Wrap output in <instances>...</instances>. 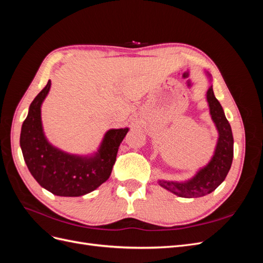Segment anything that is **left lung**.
I'll return each instance as SVG.
<instances>
[{
  "instance_id": "obj_1",
  "label": "left lung",
  "mask_w": 263,
  "mask_h": 263,
  "mask_svg": "<svg viewBox=\"0 0 263 263\" xmlns=\"http://www.w3.org/2000/svg\"><path fill=\"white\" fill-rule=\"evenodd\" d=\"M209 77L211 76L209 74ZM206 99H208L212 119L218 130L217 145L211 161L204 168L198 170L192 179L187 181H158L159 185L180 197H201L212 193L225 180L232 166L234 157L232 127L227 121L220 103L215 98L212 85L206 92Z\"/></svg>"
}]
</instances>
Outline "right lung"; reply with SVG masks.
Listing matches in <instances>:
<instances>
[{"instance_id":"add662e5","label":"right lung","mask_w":263,"mask_h":263,"mask_svg":"<svg viewBox=\"0 0 263 263\" xmlns=\"http://www.w3.org/2000/svg\"><path fill=\"white\" fill-rule=\"evenodd\" d=\"M50 80L31 102L22 126L20 144L31 176L47 191L58 196H81L104 183L112 173L118 147L128 128L109 129L98 153L77 156L53 147L42 124V104L50 90Z\"/></svg>"}]
</instances>
